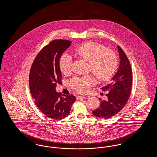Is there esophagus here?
<instances>
[{"label":"esophagus","instance_id":"obj_1","mask_svg":"<svg viewBox=\"0 0 157 157\" xmlns=\"http://www.w3.org/2000/svg\"><path fill=\"white\" fill-rule=\"evenodd\" d=\"M86 98V97L85 96H82V95H79V96H77L76 99H85Z\"/></svg>","mask_w":157,"mask_h":157}]
</instances>
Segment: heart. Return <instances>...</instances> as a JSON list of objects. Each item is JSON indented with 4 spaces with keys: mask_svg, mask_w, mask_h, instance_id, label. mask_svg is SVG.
<instances>
[{
    "mask_svg": "<svg viewBox=\"0 0 157 157\" xmlns=\"http://www.w3.org/2000/svg\"><path fill=\"white\" fill-rule=\"evenodd\" d=\"M76 57L90 62V69L101 82L111 79L118 67V58L112 51L104 45L95 42H87L78 46L74 51ZM72 58L68 54H63L59 60V67L64 75L71 71ZM96 83L92 75L76 76L70 81L71 87L80 94L86 93Z\"/></svg>",
    "mask_w": 157,
    "mask_h": 157,
    "instance_id": "b5f03b06",
    "label": "heart"
}]
</instances>
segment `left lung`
Instances as JSON below:
<instances>
[{
    "label": "left lung",
    "mask_w": 157,
    "mask_h": 157,
    "mask_svg": "<svg viewBox=\"0 0 157 157\" xmlns=\"http://www.w3.org/2000/svg\"><path fill=\"white\" fill-rule=\"evenodd\" d=\"M120 53V69L113 77L112 82L101 90L106 91V101H100V106L92 111L94 116L108 119L115 115L127 104L132 86V72L126 54L118 46Z\"/></svg>",
    "instance_id": "8db88e82"
}]
</instances>
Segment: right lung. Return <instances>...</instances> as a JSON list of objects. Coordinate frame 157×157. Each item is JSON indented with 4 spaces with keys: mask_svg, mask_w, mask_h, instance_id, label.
Returning a JSON list of instances; mask_svg holds the SVG:
<instances>
[{
    "mask_svg": "<svg viewBox=\"0 0 157 157\" xmlns=\"http://www.w3.org/2000/svg\"><path fill=\"white\" fill-rule=\"evenodd\" d=\"M72 42L55 39L50 42L38 53L29 73V88L35 104L40 111L51 120H60L67 117L76 101L72 94L57 93V83H62L59 62L62 54Z\"/></svg>",
    "mask_w": 157,
    "mask_h": 157,
    "instance_id": "right-lung-1",
    "label": "right lung"
}]
</instances>
